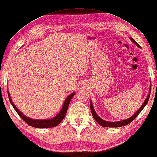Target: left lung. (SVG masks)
Wrapping results in <instances>:
<instances>
[{
    "instance_id": "obj_1",
    "label": "left lung",
    "mask_w": 157,
    "mask_h": 157,
    "mask_svg": "<svg viewBox=\"0 0 157 157\" xmlns=\"http://www.w3.org/2000/svg\"><path fill=\"white\" fill-rule=\"evenodd\" d=\"M130 40H132V42L134 43L137 46V47H140V45L138 44L136 42V41L133 40V38L130 37ZM150 90H151V85H150V92H149L148 95H147V97H146L145 101H144L142 106H141L140 108H139V109H138L137 111L132 115V117L128 118V119H126L124 120H122V121H119V122H111L105 121V120L101 119V117L97 115V114L96 113V112H95V110H94V109L93 106H92V103L90 101V110H91L92 116H93L94 119L96 121L98 122L100 125L102 126V127H122V126L129 124L130 122H132L133 120L138 116V114H139L141 112V110H142L144 109V107H145L146 106V104H147L148 100H149V98H150Z\"/></svg>"
}]
</instances>
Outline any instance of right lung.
I'll list each match as a JSON object with an SVG mask.
<instances>
[{
    "instance_id": "right-lung-1",
    "label": "right lung",
    "mask_w": 157,
    "mask_h": 157,
    "mask_svg": "<svg viewBox=\"0 0 157 157\" xmlns=\"http://www.w3.org/2000/svg\"><path fill=\"white\" fill-rule=\"evenodd\" d=\"M7 94H8V97H9L10 103H11L12 106H13V108L14 109V110H16L17 113L19 114V116L22 118L23 120H24L25 122H26L28 125L31 126L33 127L42 129V128L55 127L63 121V120L64 119V117H65V115L67 113V111L69 102H70L71 98H72L74 94H75V92H72V93L69 94V95L67 97V98L65 99V101L63 104V108H62L60 113H59L56 117L51 118V119H48V120H33V119H31V118H29L27 116H25V115L23 114L21 112H20L19 110L15 106L14 103L12 101V99H11V97L10 95L9 91H7Z\"/></svg>"
}]
</instances>
